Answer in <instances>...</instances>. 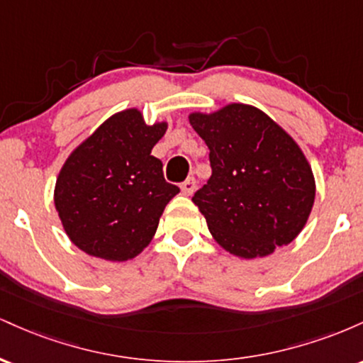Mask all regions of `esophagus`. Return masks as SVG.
I'll return each instance as SVG.
<instances>
[{"instance_id":"34e87169","label":"esophagus","mask_w":363,"mask_h":363,"mask_svg":"<svg viewBox=\"0 0 363 363\" xmlns=\"http://www.w3.org/2000/svg\"><path fill=\"white\" fill-rule=\"evenodd\" d=\"M194 189H196V181L193 177H189V179H186L184 182H182L181 184V191H182V194H186V196H191L194 193Z\"/></svg>"}]
</instances>
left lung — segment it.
Masks as SVG:
<instances>
[{"instance_id":"left-lung-1","label":"left lung","mask_w":363,"mask_h":363,"mask_svg":"<svg viewBox=\"0 0 363 363\" xmlns=\"http://www.w3.org/2000/svg\"><path fill=\"white\" fill-rule=\"evenodd\" d=\"M189 123L210 150L211 177L193 203L215 242L240 259L290 244L315 199L314 172L297 141L249 104L194 111Z\"/></svg>"}]
</instances>
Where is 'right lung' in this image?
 <instances>
[{"mask_svg": "<svg viewBox=\"0 0 363 363\" xmlns=\"http://www.w3.org/2000/svg\"><path fill=\"white\" fill-rule=\"evenodd\" d=\"M167 128V121L147 124L138 107H129L104 121L66 158L54 206L83 252L123 262L152 242L165 206L179 193L152 155Z\"/></svg>", "mask_w": 363, "mask_h": 363, "instance_id": "obj_1", "label": "right lung"}]
</instances>
